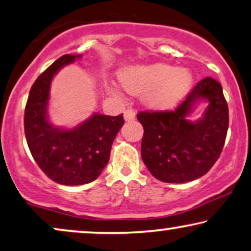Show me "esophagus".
<instances>
[{
  "label": "esophagus",
  "mask_w": 251,
  "mask_h": 251,
  "mask_svg": "<svg viewBox=\"0 0 251 251\" xmlns=\"http://www.w3.org/2000/svg\"><path fill=\"white\" fill-rule=\"evenodd\" d=\"M124 118L126 122H132L135 119V111L133 109H127L124 112Z\"/></svg>",
  "instance_id": "34e87169"
}]
</instances>
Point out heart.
<instances>
[{
	"label": "heart",
	"instance_id": "heart-1",
	"mask_svg": "<svg viewBox=\"0 0 251 251\" xmlns=\"http://www.w3.org/2000/svg\"><path fill=\"white\" fill-rule=\"evenodd\" d=\"M123 87L132 94L143 93L148 107L165 110L174 105L191 85L192 78L184 69H175L164 63L132 66L119 74ZM111 90H116L111 86Z\"/></svg>",
	"mask_w": 251,
	"mask_h": 251
}]
</instances>
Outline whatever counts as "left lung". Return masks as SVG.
<instances>
[{"instance_id": "obj_1", "label": "left lung", "mask_w": 251, "mask_h": 251, "mask_svg": "<svg viewBox=\"0 0 251 251\" xmlns=\"http://www.w3.org/2000/svg\"><path fill=\"white\" fill-rule=\"evenodd\" d=\"M208 101L204 117L186 119L194 104ZM141 156L149 172L166 183H185L206 174L220 158L228 128V107L216 79H201L174 111H141Z\"/></svg>"}]
</instances>
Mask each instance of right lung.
I'll list each match as a JSON object with an SVG mask.
<instances>
[{
	"label": "right lung",
	"instance_id": "obj_1",
	"mask_svg": "<svg viewBox=\"0 0 251 251\" xmlns=\"http://www.w3.org/2000/svg\"><path fill=\"white\" fill-rule=\"evenodd\" d=\"M80 56L65 54L44 70L31 86L25 108V135L31 156L48 177L62 185H82L97 179L124 125L123 114L112 117L98 112L72 129L58 128L49 122L52 79L63 66Z\"/></svg>",
	"mask_w": 251,
	"mask_h": 251
}]
</instances>
